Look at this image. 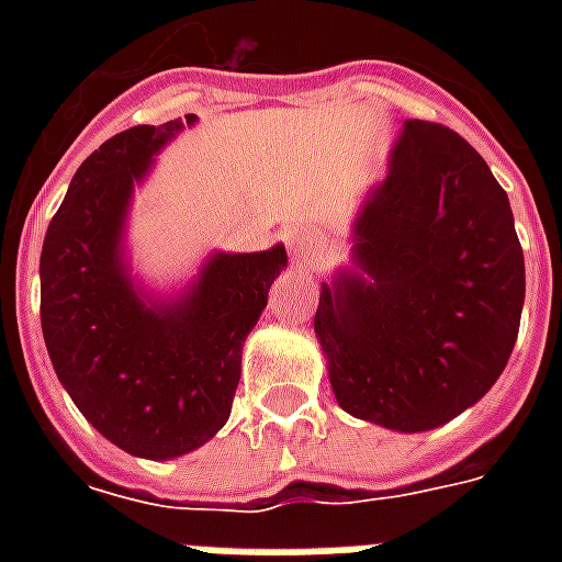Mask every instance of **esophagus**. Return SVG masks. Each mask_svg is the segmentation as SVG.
<instances>
[{
  "label": "esophagus",
  "instance_id": "34e87169",
  "mask_svg": "<svg viewBox=\"0 0 562 562\" xmlns=\"http://www.w3.org/2000/svg\"><path fill=\"white\" fill-rule=\"evenodd\" d=\"M289 252H292L294 265L301 270H316L325 261V244L306 228L289 232Z\"/></svg>",
  "mask_w": 562,
  "mask_h": 562
}]
</instances>
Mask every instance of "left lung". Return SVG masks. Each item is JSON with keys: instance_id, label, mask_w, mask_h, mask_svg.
<instances>
[{"instance_id": "left-lung-1", "label": "left lung", "mask_w": 562, "mask_h": 562, "mask_svg": "<svg viewBox=\"0 0 562 562\" xmlns=\"http://www.w3.org/2000/svg\"><path fill=\"white\" fill-rule=\"evenodd\" d=\"M524 289L515 216L487 161L458 132L406 120L352 220L349 265L318 292L334 397L397 434L458 418L506 370Z\"/></svg>"}]
</instances>
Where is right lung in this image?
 Returning <instances> with one entry per match:
<instances>
[{
	"label": "right lung",
	"mask_w": 562,
	"mask_h": 562,
	"mask_svg": "<svg viewBox=\"0 0 562 562\" xmlns=\"http://www.w3.org/2000/svg\"><path fill=\"white\" fill-rule=\"evenodd\" d=\"M198 116L120 132L83 161L42 246V330L83 418L135 458L195 451L232 415L240 355L289 256L213 249L173 294L132 277L126 225L156 156Z\"/></svg>",
	"instance_id": "obj_1"
}]
</instances>
